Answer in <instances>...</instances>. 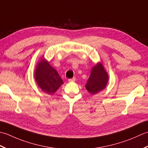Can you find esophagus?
I'll return each mask as SVG.
<instances>
[{"label": "esophagus", "instance_id": "1", "mask_svg": "<svg viewBox=\"0 0 148 148\" xmlns=\"http://www.w3.org/2000/svg\"><path fill=\"white\" fill-rule=\"evenodd\" d=\"M75 79H76V78H75V77H73V78H70V79H68V81L69 82H74V81L75 80Z\"/></svg>", "mask_w": 148, "mask_h": 148}]
</instances>
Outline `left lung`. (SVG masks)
I'll use <instances>...</instances> for the list:
<instances>
[{"label":"left lung","instance_id":"obj_1","mask_svg":"<svg viewBox=\"0 0 148 148\" xmlns=\"http://www.w3.org/2000/svg\"><path fill=\"white\" fill-rule=\"evenodd\" d=\"M108 79V74L105 71L103 65L98 63L92 68L86 85V88L91 94H96L105 88Z\"/></svg>","mask_w":148,"mask_h":148}]
</instances>
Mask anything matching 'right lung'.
I'll return each mask as SVG.
<instances>
[{
  "label": "right lung",
  "mask_w": 148,
  "mask_h": 148,
  "mask_svg": "<svg viewBox=\"0 0 148 148\" xmlns=\"http://www.w3.org/2000/svg\"><path fill=\"white\" fill-rule=\"evenodd\" d=\"M35 78L42 91L49 95L55 92L63 84L57 71L43 59L37 66Z\"/></svg>",
  "instance_id": "obj_1"
}]
</instances>
